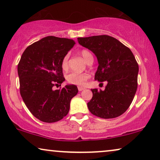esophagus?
<instances>
[{"label":"esophagus","instance_id":"1","mask_svg":"<svg viewBox=\"0 0 160 160\" xmlns=\"http://www.w3.org/2000/svg\"><path fill=\"white\" fill-rule=\"evenodd\" d=\"M84 89H85L84 87H78V91H79V92L82 91V90H84Z\"/></svg>","mask_w":160,"mask_h":160}]
</instances>
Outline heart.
I'll return each instance as SVG.
<instances>
[{
    "instance_id": "b5f03b06",
    "label": "heart",
    "mask_w": 160,
    "mask_h": 160,
    "mask_svg": "<svg viewBox=\"0 0 160 160\" xmlns=\"http://www.w3.org/2000/svg\"><path fill=\"white\" fill-rule=\"evenodd\" d=\"M82 58L84 59V60L87 62H88L91 58H93L92 54L89 51L86 49H83L80 52ZM68 59L69 55L66 54L64 58H62V62H61V67L63 70H67L68 68ZM89 78V75L87 73H75V72H72V73H69L68 75L66 76L67 82L71 84L75 85H79V86H82L85 84L87 80Z\"/></svg>"
}]
</instances>
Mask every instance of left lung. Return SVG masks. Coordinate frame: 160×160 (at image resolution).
<instances>
[{"label": "left lung", "instance_id": "8db88e82", "mask_svg": "<svg viewBox=\"0 0 160 160\" xmlns=\"http://www.w3.org/2000/svg\"><path fill=\"white\" fill-rule=\"evenodd\" d=\"M78 41L97 57L95 79L107 82L104 90L91 89L92 98L87 103L89 111L102 119L122 115L132 103L138 87V65L132 52L106 35L78 38Z\"/></svg>", "mask_w": 160, "mask_h": 160}]
</instances>
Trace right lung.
<instances>
[{
	"instance_id": "1",
	"label": "right lung",
	"mask_w": 160,
	"mask_h": 160,
	"mask_svg": "<svg viewBox=\"0 0 160 160\" xmlns=\"http://www.w3.org/2000/svg\"><path fill=\"white\" fill-rule=\"evenodd\" d=\"M74 44L72 39L47 36L28 47L21 57L17 67L21 96L32 114L43 122L65 117L78 92L74 84L53 89L65 81L61 62Z\"/></svg>"
}]
</instances>
